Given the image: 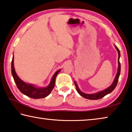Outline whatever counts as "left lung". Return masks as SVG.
<instances>
[{"instance_id":"8db88e82","label":"left lung","mask_w":132,"mask_h":132,"mask_svg":"<svg viewBox=\"0 0 132 132\" xmlns=\"http://www.w3.org/2000/svg\"><path fill=\"white\" fill-rule=\"evenodd\" d=\"M118 52V55H119V57H118V70H117V72L116 76L115 77V78L114 81H113V82L112 83V84L111 85L110 87H109L108 88H107L105 90L101 91L100 92L94 93V94H86V93H82V92H81V90L79 89L78 87L77 84L76 82L74 81V84L75 86L76 87V90L77 91V92L79 93V94L80 96H81L82 97H84L87 99H89V100H98V99L103 98V97H104L105 96H106L107 94H109L111 92H112L114 89L116 88L117 84V82H118L119 80V76H120V69H121V67H120V61H119V59H120V51L118 49V48L116 46H115Z\"/></svg>"}]
</instances>
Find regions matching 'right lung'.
Here are the masks:
<instances>
[{
  "instance_id": "1",
  "label": "right lung",
  "mask_w": 132,
  "mask_h": 132,
  "mask_svg": "<svg viewBox=\"0 0 132 132\" xmlns=\"http://www.w3.org/2000/svg\"><path fill=\"white\" fill-rule=\"evenodd\" d=\"M13 61L14 56H13L11 65L12 74L18 88L19 89L22 94L35 99L44 98V97H46L50 94L54 87L56 77L58 73L60 72L61 70H58L57 71L55 72L48 86L46 87H37L33 84H27V83L25 82L18 76V75L15 72V68H14Z\"/></svg>"
}]
</instances>
